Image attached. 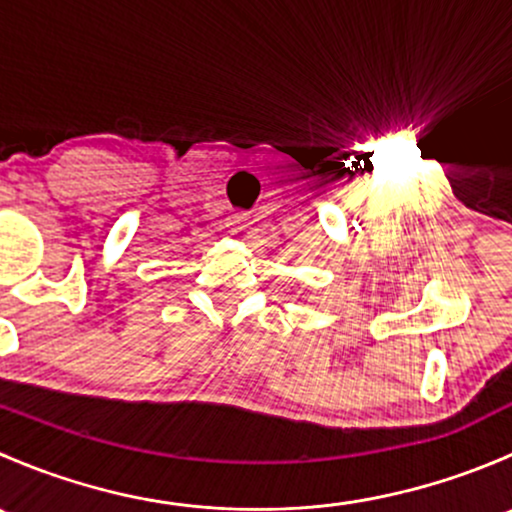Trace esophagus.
<instances>
[{
	"label": "esophagus",
	"instance_id": "34e87169",
	"mask_svg": "<svg viewBox=\"0 0 512 512\" xmlns=\"http://www.w3.org/2000/svg\"><path fill=\"white\" fill-rule=\"evenodd\" d=\"M247 220H250V218H247V213H232L230 223H227V225H230L232 230H242V227H247Z\"/></svg>",
	"mask_w": 512,
	"mask_h": 512
}]
</instances>
